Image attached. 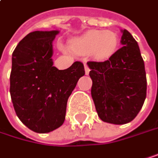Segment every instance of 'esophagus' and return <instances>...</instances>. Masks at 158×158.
I'll use <instances>...</instances> for the list:
<instances>
[{
	"label": "esophagus",
	"mask_w": 158,
	"mask_h": 158,
	"mask_svg": "<svg viewBox=\"0 0 158 158\" xmlns=\"http://www.w3.org/2000/svg\"><path fill=\"white\" fill-rule=\"evenodd\" d=\"M84 68H85V73H86V74H89V72H90V68H89V66H88V64H84Z\"/></svg>",
	"instance_id": "1"
}]
</instances>
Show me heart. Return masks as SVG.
<instances>
[{
	"instance_id": "b5f03b06",
	"label": "heart",
	"mask_w": 158,
	"mask_h": 158,
	"mask_svg": "<svg viewBox=\"0 0 158 158\" xmlns=\"http://www.w3.org/2000/svg\"><path fill=\"white\" fill-rule=\"evenodd\" d=\"M71 48L81 55L91 54L97 60H107L116 53L119 36L112 31L92 30L70 42Z\"/></svg>"
}]
</instances>
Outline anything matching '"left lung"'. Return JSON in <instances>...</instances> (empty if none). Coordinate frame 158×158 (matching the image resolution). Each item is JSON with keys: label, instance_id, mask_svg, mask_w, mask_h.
Returning <instances> with one entry per match:
<instances>
[{"label": "left lung", "instance_id": "1", "mask_svg": "<svg viewBox=\"0 0 158 158\" xmlns=\"http://www.w3.org/2000/svg\"><path fill=\"white\" fill-rule=\"evenodd\" d=\"M123 47L109 60L89 61L92 97L100 119L114 125L131 122L141 110L147 91L144 62L137 41L123 31Z\"/></svg>", "mask_w": 158, "mask_h": 158}]
</instances>
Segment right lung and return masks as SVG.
I'll return each instance as SVG.
<instances>
[{
	"label": "right lung",
	"instance_id": "obj_1",
	"mask_svg": "<svg viewBox=\"0 0 158 158\" xmlns=\"http://www.w3.org/2000/svg\"><path fill=\"white\" fill-rule=\"evenodd\" d=\"M58 32H30L12 54L11 99L19 120L36 133H48L63 125L68 97L85 75L81 62L64 70L53 66L52 41Z\"/></svg>",
	"mask_w": 158,
	"mask_h": 158
}]
</instances>
